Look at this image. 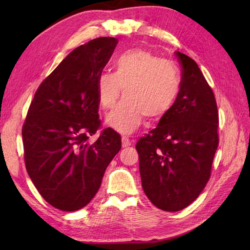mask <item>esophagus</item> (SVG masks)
Instances as JSON below:
<instances>
[{
	"mask_svg": "<svg viewBox=\"0 0 250 250\" xmlns=\"http://www.w3.org/2000/svg\"><path fill=\"white\" fill-rule=\"evenodd\" d=\"M121 143H122V147H124V148L131 146V141L129 140V137H126V136L121 137Z\"/></svg>",
	"mask_w": 250,
	"mask_h": 250,
	"instance_id": "obj_1",
	"label": "esophagus"
}]
</instances>
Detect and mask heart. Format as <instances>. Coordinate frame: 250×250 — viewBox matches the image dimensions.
I'll return each mask as SVG.
<instances>
[{
	"label": "heart",
	"instance_id": "heart-1",
	"mask_svg": "<svg viewBox=\"0 0 250 250\" xmlns=\"http://www.w3.org/2000/svg\"><path fill=\"white\" fill-rule=\"evenodd\" d=\"M114 72H102L97 78L101 107L113 108L121 88L125 99L107 116L106 124L122 134H130L144 117L158 120L176 100L180 88L177 66L143 49H130L114 61Z\"/></svg>",
	"mask_w": 250,
	"mask_h": 250
}]
</instances>
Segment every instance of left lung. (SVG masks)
<instances>
[{"label": "left lung", "mask_w": 250, "mask_h": 250, "mask_svg": "<svg viewBox=\"0 0 250 250\" xmlns=\"http://www.w3.org/2000/svg\"><path fill=\"white\" fill-rule=\"evenodd\" d=\"M175 54L183 68L177 98L136 144L143 190L166 211L186 208L203 191L219 142L213 90L194 60Z\"/></svg>", "instance_id": "1"}]
</instances>
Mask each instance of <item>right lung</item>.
<instances>
[{
	"label": "right lung",
	"instance_id": "1",
	"mask_svg": "<svg viewBox=\"0 0 250 250\" xmlns=\"http://www.w3.org/2000/svg\"><path fill=\"white\" fill-rule=\"evenodd\" d=\"M118 41L99 37L74 49L35 92L22 126L26 172L50 205L75 211L97 194L121 148L120 135L101 125L97 78Z\"/></svg>",
	"mask_w": 250,
	"mask_h": 250
}]
</instances>
